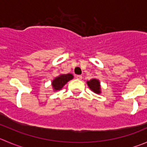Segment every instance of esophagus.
Segmentation results:
<instances>
[{
	"instance_id": "obj_1",
	"label": "esophagus",
	"mask_w": 147,
	"mask_h": 147,
	"mask_svg": "<svg viewBox=\"0 0 147 147\" xmlns=\"http://www.w3.org/2000/svg\"><path fill=\"white\" fill-rule=\"evenodd\" d=\"M76 79L81 80V79H82V76H81V75H76Z\"/></svg>"
}]
</instances>
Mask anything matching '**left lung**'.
<instances>
[{
    "label": "left lung",
    "mask_w": 147,
    "mask_h": 147,
    "mask_svg": "<svg viewBox=\"0 0 147 147\" xmlns=\"http://www.w3.org/2000/svg\"><path fill=\"white\" fill-rule=\"evenodd\" d=\"M87 85L90 88L91 90L96 94L101 93V88H100V81L96 79H92L91 80L87 81Z\"/></svg>",
    "instance_id": "left-lung-1"
}]
</instances>
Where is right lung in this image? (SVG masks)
Returning <instances> with one entry per match:
<instances>
[{
  "label": "right lung",
  "mask_w": 147,
  "mask_h": 147,
  "mask_svg": "<svg viewBox=\"0 0 147 147\" xmlns=\"http://www.w3.org/2000/svg\"><path fill=\"white\" fill-rule=\"evenodd\" d=\"M74 78L71 74H61L59 76L54 79L52 82V86L53 88L54 91H58L62 89L64 85L68 82Z\"/></svg>",
  "instance_id": "1"
}]
</instances>
